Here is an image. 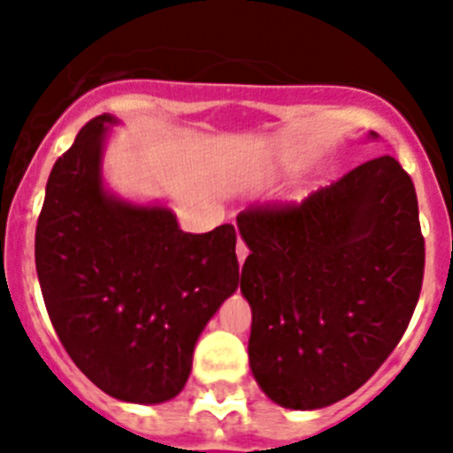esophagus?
Masks as SVG:
<instances>
[{"mask_svg": "<svg viewBox=\"0 0 453 453\" xmlns=\"http://www.w3.org/2000/svg\"><path fill=\"white\" fill-rule=\"evenodd\" d=\"M247 254H250V250H247V245H245V242H242V240H238V245H235V256H238L240 267H242V263H245Z\"/></svg>", "mask_w": 453, "mask_h": 453, "instance_id": "esophagus-1", "label": "esophagus"}]
</instances>
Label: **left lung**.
I'll return each mask as SVG.
<instances>
[{"label": "left lung", "mask_w": 453, "mask_h": 453, "mask_svg": "<svg viewBox=\"0 0 453 453\" xmlns=\"http://www.w3.org/2000/svg\"><path fill=\"white\" fill-rule=\"evenodd\" d=\"M238 231L250 247L240 292L251 306L256 383L292 411L349 397L397 347L419 299L411 177L381 156L299 206L250 208Z\"/></svg>", "instance_id": "obj_1"}]
</instances>
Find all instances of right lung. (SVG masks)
<instances>
[{"instance_id": "1", "label": "right lung", "mask_w": 453, "mask_h": 453, "mask_svg": "<svg viewBox=\"0 0 453 453\" xmlns=\"http://www.w3.org/2000/svg\"><path fill=\"white\" fill-rule=\"evenodd\" d=\"M113 115L90 119L54 163L35 226V270L70 358L99 390L163 403L183 390L208 319L238 288L235 229L183 234L161 202L104 179Z\"/></svg>"}]
</instances>
